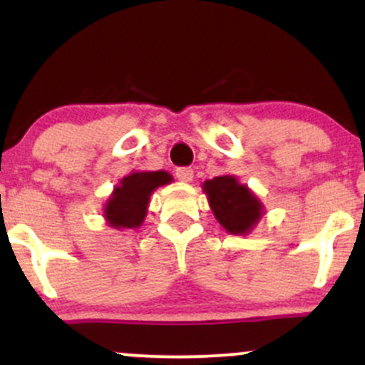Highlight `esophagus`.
<instances>
[{
    "instance_id": "34e87169",
    "label": "esophagus",
    "mask_w": 365,
    "mask_h": 365,
    "mask_svg": "<svg viewBox=\"0 0 365 365\" xmlns=\"http://www.w3.org/2000/svg\"><path fill=\"white\" fill-rule=\"evenodd\" d=\"M177 178L180 182H192V178H194V170L192 168H187V166H183V168H177Z\"/></svg>"
}]
</instances>
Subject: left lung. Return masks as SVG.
Returning a JSON list of instances; mask_svg holds the SVG:
<instances>
[{
	"label": "left lung",
	"instance_id": "left-lung-1",
	"mask_svg": "<svg viewBox=\"0 0 365 365\" xmlns=\"http://www.w3.org/2000/svg\"><path fill=\"white\" fill-rule=\"evenodd\" d=\"M215 217L232 235H247L262 217L261 200L233 175H223L202 183Z\"/></svg>",
	"mask_w": 365,
	"mask_h": 365
}]
</instances>
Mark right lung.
Instances as JSON below:
<instances>
[{
	"label": "right lung",
	"instance_id": "obj_1",
	"mask_svg": "<svg viewBox=\"0 0 365 365\" xmlns=\"http://www.w3.org/2000/svg\"><path fill=\"white\" fill-rule=\"evenodd\" d=\"M168 171H133L120 180L104 206V217L113 228H139L148 215L149 197L171 182Z\"/></svg>",
	"mask_w": 365,
	"mask_h": 365
}]
</instances>
